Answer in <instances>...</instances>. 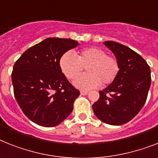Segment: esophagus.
Instances as JSON below:
<instances>
[{
    "mask_svg": "<svg viewBox=\"0 0 158 158\" xmlns=\"http://www.w3.org/2000/svg\"><path fill=\"white\" fill-rule=\"evenodd\" d=\"M80 93H81V95H86L87 94H88V91H86V90H81Z\"/></svg>",
    "mask_w": 158,
    "mask_h": 158,
    "instance_id": "34e87169",
    "label": "esophagus"
}]
</instances>
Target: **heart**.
<instances>
[{"label":"heart","instance_id":"heart-1","mask_svg":"<svg viewBox=\"0 0 158 158\" xmlns=\"http://www.w3.org/2000/svg\"><path fill=\"white\" fill-rule=\"evenodd\" d=\"M59 65L61 72L68 79H73L85 67L87 73L77 77L74 85L83 89H89L109 85L118 77L120 65L115 56L106 55L105 51L98 48L81 49L75 56L66 52L60 58Z\"/></svg>","mask_w":158,"mask_h":158}]
</instances>
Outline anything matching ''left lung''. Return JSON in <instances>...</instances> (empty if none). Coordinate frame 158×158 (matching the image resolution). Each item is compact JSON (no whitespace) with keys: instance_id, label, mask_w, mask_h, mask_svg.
<instances>
[{"instance_id":"1","label":"left lung","mask_w":158,"mask_h":158,"mask_svg":"<svg viewBox=\"0 0 158 158\" xmlns=\"http://www.w3.org/2000/svg\"><path fill=\"white\" fill-rule=\"evenodd\" d=\"M118 59V77L103 90L93 104L95 115L110 125H122L131 120L146 102L151 85L150 67L143 57L128 47L114 41H106Z\"/></svg>"}]
</instances>
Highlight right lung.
<instances>
[{"label": "right lung", "mask_w": 158, "mask_h": 158, "mask_svg": "<svg viewBox=\"0 0 158 158\" xmlns=\"http://www.w3.org/2000/svg\"><path fill=\"white\" fill-rule=\"evenodd\" d=\"M77 44L69 39L48 38L27 49L14 64V97L26 116L36 124L56 126L73 110L80 91L61 72L59 60Z\"/></svg>", "instance_id": "right-lung-1"}]
</instances>
